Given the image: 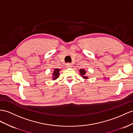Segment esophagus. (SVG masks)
I'll return each instance as SVG.
<instances>
[{
	"label": "esophagus",
	"mask_w": 133,
	"mask_h": 133,
	"mask_svg": "<svg viewBox=\"0 0 133 133\" xmlns=\"http://www.w3.org/2000/svg\"><path fill=\"white\" fill-rule=\"evenodd\" d=\"M72 64L71 63H67L66 64V67H72Z\"/></svg>",
	"instance_id": "1"
}]
</instances>
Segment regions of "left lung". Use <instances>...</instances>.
<instances>
[{
    "mask_svg": "<svg viewBox=\"0 0 133 133\" xmlns=\"http://www.w3.org/2000/svg\"><path fill=\"white\" fill-rule=\"evenodd\" d=\"M79 71H80V74L81 75V76H82L84 78V79H88V77L85 76V74L87 72L84 69H81V70H79Z\"/></svg>",
    "mask_w": 133,
    "mask_h": 133,
    "instance_id": "left-lung-1",
    "label": "left lung"
}]
</instances>
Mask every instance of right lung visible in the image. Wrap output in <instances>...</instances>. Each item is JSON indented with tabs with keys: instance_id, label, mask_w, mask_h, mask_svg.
Returning a JSON list of instances; mask_svg holds the SVG:
<instances>
[{
	"instance_id": "1",
	"label": "right lung",
	"mask_w": 133,
	"mask_h": 133,
	"mask_svg": "<svg viewBox=\"0 0 133 133\" xmlns=\"http://www.w3.org/2000/svg\"><path fill=\"white\" fill-rule=\"evenodd\" d=\"M59 71H60V70L58 69H54V70L53 71V78H52L53 80H56L59 77Z\"/></svg>"
}]
</instances>
